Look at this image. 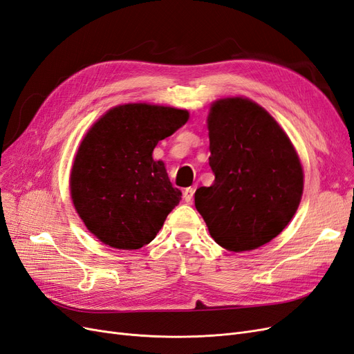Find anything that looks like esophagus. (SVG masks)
I'll use <instances>...</instances> for the list:
<instances>
[{"label": "esophagus", "instance_id": "esophagus-1", "mask_svg": "<svg viewBox=\"0 0 354 354\" xmlns=\"http://www.w3.org/2000/svg\"><path fill=\"white\" fill-rule=\"evenodd\" d=\"M194 195H195V189L194 187H187L185 192H183V199L186 203H192L194 202Z\"/></svg>", "mask_w": 354, "mask_h": 354}]
</instances>
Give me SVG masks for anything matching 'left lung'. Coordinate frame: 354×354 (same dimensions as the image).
<instances>
[{
    "label": "left lung",
    "mask_w": 354,
    "mask_h": 354,
    "mask_svg": "<svg viewBox=\"0 0 354 354\" xmlns=\"http://www.w3.org/2000/svg\"><path fill=\"white\" fill-rule=\"evenodd\" d=\"M209 167L195 207L209 234L233 252L270 242L291 221L303 195V167L281 125L245 97L220 99L208 115Z\"/></svg>",
    "instance_id": "left-lung-1"
}]
</instances>
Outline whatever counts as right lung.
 I'll use <instances>...</instances> for the list:
<instances>
[{"label":"right lung","mask_w":354,"mask_h":354,"mask_svg":"<svg viewBox=\"0 0 354 354\" xmlns=\"http://www.w3.org/2000/svg\"><path fill=\"white\" fill-rule=\"evenodd\" d=\"M187 120L183 109L128 103L90 128L72 165L71 196L95 238L118 250H138L155 239L181 192L152 153Z\"/></svg>","instance_id":"1"}]
</instances>
